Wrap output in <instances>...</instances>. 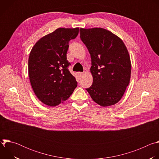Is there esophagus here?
<instances>
[{"mask_svg": "<svg viewBox=\"0 0 159 159\" xmlns=\"http://www.w3.org/2000/svg\"><path fill=\"white\" fill-rule=\"evenodd\" d=\"M78 75L79 76H82L84 75V72H78Z\"/></svg>", "mask_w": 159, "mask_h": 159, "instance_id": "34e87169", "label": "esophagus"}]
</instances>
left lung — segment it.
<instances>
[{
    "label": "left lung",
    "mask_w": 159,
    "mask_h": 159,
    "mask_svg": "<svg viewBox=\"0 0 159 159\" xmlns=\"http://www.w3.org/2000/svg\"><path fill=\"white\" fill-rule=\"evenodd\" d=\"M80 39L91 57L93 83L86 89L102 107L114 105L123 97L131 77V63L123 40L101 28H80Z\"/></svg>",
    "instance_id": "8db88e82"
}]
</instances>
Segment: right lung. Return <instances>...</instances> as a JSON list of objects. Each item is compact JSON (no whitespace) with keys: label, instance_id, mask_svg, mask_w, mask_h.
Instances as JSON below:
<instances>
[{"label":"right lung","instance_id":"right-lung-1","mask_svg":"<svg viewBox=\"0 0 159 159\" xmlns=\"http://www.w3.org/2000/svg\"><path fill=\"white\" fill-rule=\"evenodd\" d=\"M79 28H60L41 38L29 56L28 74L36 97L43 104L55 106L69 98L77 86L68 69L69 42L79 34Z\"/></svg>","mask_w":159,"mask_h":159}]
</instances>
